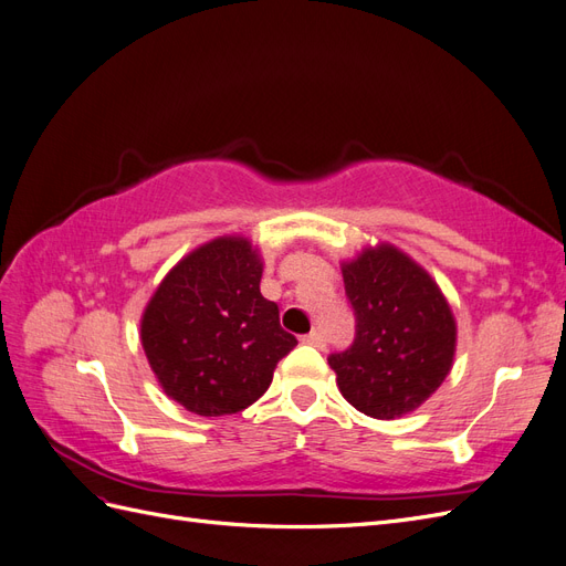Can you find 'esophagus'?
Returning a JSON list of instances; mask_svg holds the SVG:
<instances>
[{"mask_svg": "<svg viewBox=\"0 0 566 566\" xmlns=\"http://www.w3.org/2000/svg\"><path fill=\"white\" fill-rule=\"evenodd\" d=\"M302 342H304V345L316 347V349H323V347H325V337H323V333H318V331H312L310 335H304Z\"/></svg>", "mask_w": 566, "mask_h": 566, "instance_id": "obj_1", "label": "esophagus"}]
</instances>
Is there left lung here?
I'll list each match as a JSON object with an SVG mask.
<instances>
[{
    "mask_svg": "<svg viewBox=\"0 0 566 566\" xmlns=\"http://www.w3.org/2000/svg\"><path fill=\"white\" fill-rule=\"evenodd\" d=\"M356 316L354 345L328 358L356 410L394 420L420 408L453 368L458 325L449 300L413 256L391 243L342 262Z\"/></svg>",
    "mask_w": 566,
    "mask_h": 566,
    "instance_id": "8db88e82",
    "label": "left lung"
}]
</instances>
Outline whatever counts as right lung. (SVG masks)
Segmentation results:
<instances>
[{
  "label": "right lung",
  "instance_id": "1",
  "mask_svg": "<svg viewBox=\"0 0 566 566\" xmlns=\"http://www.w3.org/2000/svg\"><path fill=\"white\" fill-rule=\"evenodd\" d=\"M264 262L248 235H219L167 271L142 314V347L169 399L202 418L231 416L269 389L297 339L262 297Z\"/></svg>",
  "mask_w": 566,
  "mask_h": 566
}]
</instances>
